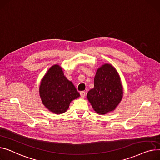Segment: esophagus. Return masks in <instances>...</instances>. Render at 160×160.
<instances>
[{
  "label": "esophagus",
  "instance_id": "1",
  "mask_svg": "<svg viewBox=\"0 0 160 160\" xmlns=\"http://www.w3.org/2000/svg\"><path fill=\"white\" fill-rule=\"evenodd\" d=\"M80 96H81V97L82 98H84V97L86 96V93H85V92H84V91L81 92H80Z\"/></svg>",
  "mask_w": 160,
  "mask_h": 160
}]
</instances>
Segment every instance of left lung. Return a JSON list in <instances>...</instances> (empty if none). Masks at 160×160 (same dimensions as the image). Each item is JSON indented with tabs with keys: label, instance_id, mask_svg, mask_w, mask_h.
Listing matches in <instances>:
<instances>
[{
	"label": "left lung",
	"instance_id": "1",
	"mask_svg": "<svg viewBox=\"0 0 160 160\" xmlns=\"http://www.w3.org/2000/svg\"><path fill=\"white\" fill-rule=\"evenodd\" d=\"M123 95L120 77L113 66L102 65L97 70L94 87L87 93V98L98 114H105L115 110Z\"/></svg>",
	"mask_w": 160,
	"mask_h": 160
}]
</instances>
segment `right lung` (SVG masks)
<instances>
[{
  "label": "right lung",
  "mask_w": 160,
  "mask_h": 160,
  "mask_svg": "<svg viewBox=\"0 0 160 160\" xmlns=\"http://www.w3.org/2000/svg\"><path fill=\"white\" fill-rule=\"evenodd\" d=\"M39 94L44 107L56 114L65 112L70 102L80 96L58 64L52 66L44 75L39 87Z\"/></svg>",
  "instance_id": "1"
}]
</instances>
